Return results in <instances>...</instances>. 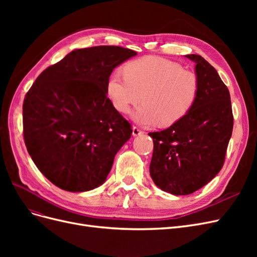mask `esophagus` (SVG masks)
Returning <instances> with one entry per match:
<instances>
[{"mask_svg":"<svg viewBox=\"0 0 257 257\" xmlns=\"http://www.w3.org/2000/svg\"><path fill=\"white\" fill-rule=\"evenodd\" d=\"M143 133H144V132L139 130L138 127H136V126H134V127H133V136H134V137L139 136V135H142Z\"/></svg>","mask_w":257,"mask_h":257,"instance_id":"34e87169","label":"esophagus"}]
</instances>
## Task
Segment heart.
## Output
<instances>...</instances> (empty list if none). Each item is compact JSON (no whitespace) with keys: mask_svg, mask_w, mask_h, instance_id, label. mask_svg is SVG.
I'll list each match as a JSON object with an SVG mask.
<instances>
[{"mask_svg":"<svg viewBox=\"0 0 257 257\" xmlns=\"http://www.w3.org/2000/svg\"><path fill=\"white\" fill-rule=\"evenodd\" d=\"M107 95L120 113L142 100L132 113L144 126H169L180 121L195 104L199 82L195 73L160 57H144L123 66V75L113 73L106 85Z\"/></svg>","mask_w":257,"mask_h":257,"instance_id":"heart-1","label":"heart"}]
</instances>
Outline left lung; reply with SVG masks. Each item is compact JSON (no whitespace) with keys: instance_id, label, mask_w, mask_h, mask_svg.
I'll list each match as a JSON object with an SVG mask.
<instances>
[{"instance_id":"obj_1","label":"left lung","mask_w":257,"mask_h":257,"mask_svg":"<svg viewBox=\"0 0 257 257\" xmlns=\"http://www.w3.org/2000/svg\"><path fill=\"white\" fill-rule=\"evenodd\" d=\"M185 57L196 64V102L180 121L149 133L153 138L150 176L173 195H189L219 174L234 125L229 91L215 68L198 54Z\"/></svg>"}]
</instances>
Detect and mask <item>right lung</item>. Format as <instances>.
Wrapping results in <instances>:
<instances>
[{
	"label": "right lung",
	"mask_w": 257,
	"mask_h": 257,
	"mask_svg": "<svg viewBox=\"0 0 257 257\" xmlns=\"http://www.w3.org/2000/svg\"><path fill=\"white\" fill-rule=\"evenodd\" d=\"M137 52L119 46L76 49L37 77L23 100V137L40 172L58 188L103 184L131 124L107 97L113 69Z\"/></svg>",
	"instance_id": "obj_1"
}]
</instances>
